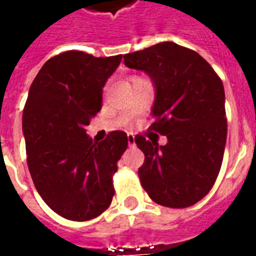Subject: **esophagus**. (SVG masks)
Instances as JSON below:
<instances>
[{
  "label": "esophagus",
  "mask_w": 256,
  "mask_h": 256,
  "mask_svg": "<svg viewBox=\"0 0 256 256\" xmlns=\"http://www.w3.org/2000/svg\"><path fill=\"white\" fill-rule=\"evenodd\" d=\"M128 146H134V145H136L134 134H132V133L128 134Z\"/></svg>",
  "instance_id": "esophagus-1"
}]
</instances>
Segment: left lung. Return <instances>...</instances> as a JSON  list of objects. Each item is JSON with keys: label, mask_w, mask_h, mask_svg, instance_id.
Wrapping results in <instances>:
<instances>
[{"label": "left lung", "mask_w": 256, "mask_h": 256, "mask_svg": "<svg viewBox=\"0 0 256 256\" xmlns=\"http://www.w3.org/2000/svg\"><path fill=\"white\" fill-rule=\"evenodd\" d=\"M124 66L144 71L155 84L150 128L166 145L136 137L144 152L142 188L155 203L185 208L210 192L225 152L228 123L220 78L198 53L160 42L123 56Z\"/></svg>", "instance_id": "obj_1"}]
</instances>
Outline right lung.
<instances>
[{"label": "right lung", "mask_w": 256, "mask_h": 256, "mask_svg": "<svg viewBox=\"0 0 256 256\" xmlns=\"http://www.w3.org/2000/svg\"><path fill=\"white\" fill-rule=\"evenodd\" d=\"M120 60L122 54L60 53L42 66L28 90L23 110L28 170L42 200L66 220H93L114 198L112 177L128 134L115 130L96 142L84 128L101 110L102 88Z\"/></svg>", "instance_id": "right-lung-1"}]
</instances>
